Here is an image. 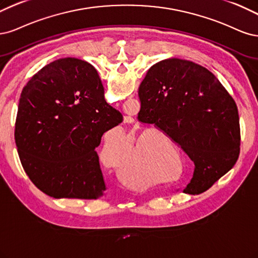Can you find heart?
Here are the masks:
<instances>
[{"mask_svg": "<svg viewBox=\"0 0 258 258\" xmlns=\"http://www.w3.org/2000/svg\"><path fill=\"white\" fill-rule=\"evenodd\" d=\"M154 139H156L155 135H150L149 133L143 134L127 152L119 156L128 148L130 138L123 132L115 131L105 137L101 150L102 161L114 166L118 179L127 187L140 188L154 184L156 178L151 171L150 156L146 152V145H149ZM161 162L166 164L169 161L164 160Z\"/></svg>", "mask_w": 258, "mask_h": 258, "instance_id": "heart-1", "label": "heart"}]
</instances>
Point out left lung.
Returning <instances> with one entry per match:
<instances>
[{
    "label": "left lung",
    "mask_w": 258,
    "mask_h": 258,
    "mask_svg": "<svg viewBox=\"0 0 258 258\" xmlns=\"http://www.w3.org/2000/svg\"><path fill=\"white\" fill-rule=\"evenodd\" d=\"M138 95V121L162 131L195 164L184 193H204L234 167L241 140L238 108L210 71L177 57L163 60L148 71Z\"/></svg>",
    "instance_id": "left-lung-1"
}]
</instances>
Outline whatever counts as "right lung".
Here are the masks:
<instances>
[{
    "instance_id": "obj_1",
    "label": "right lung",
    "mask_w": 258,
    "mask_h": 258,
    "mask_svg": "<svg viewBox=\"0 0 258 258\" xmlns=\"http://www.w3.org/2000/svg\"><path fill=\"white\" fill-rule=\"evenodd\" d=\"M122 121L94 66L75 57L49 63L20 95L15 141L22 167L50 197H101L106 185L96 148Z\"/></svg>"
}]
</instances>
